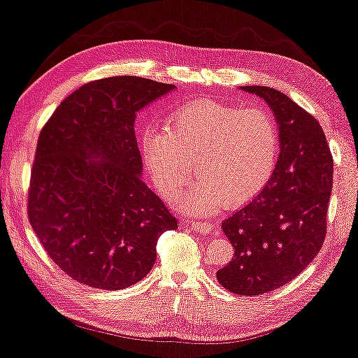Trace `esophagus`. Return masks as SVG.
Segmentation results:
<instances>
[{
	"instance_id": "34e87169",
	"label": "esophagus",
	"mask_w": 358,
	"mask_h": 358,
	"mask_svg": "<svg viewBox=\"0 0 358 358\" xmlns=\"http://www.w3.org/2000/svg\"><path fill=\"white\" fill-rule=\"evenodd\" d=\"M189 227L199 232V234H211L214 231V226L211 222H201V221H189Z\"/></svg>"
}]
</instances>
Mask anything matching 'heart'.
Returning a JSON list of instances; mask_svg holds the SVG:
<instances>
[{
    "instance_id": "obj_1",
    "label": "heart",
    "mask_w": 358,
    "mask_h": 358,
    "mask_svg": "<svg viewBox=\"0 0 358 358\" xmlns=\"http://www.w3.org/2000/svg\"><path fill=\"white\" fill-rule=\"evenodd\" d=\"M141 154L166 198L188 182L192 162L196 180L176 203L187 213L211 214L224 204L241 206L265 187L278 155V129L262 108L194 101L171 113L166 129L147 127Z\"/></svg>"
}]
</instances>
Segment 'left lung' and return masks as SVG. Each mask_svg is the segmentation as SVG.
Listing matches in <instances>:
<instances>
[{"label": "left lung", "instance_id": "obj_1", "mask_svg": "<svg viewBox=\"0 0 358 358\" xmlns=\"http://www.w3.org/2000/svg\"><path fill=\"white\" fill-rule=\"evenodd\" d=\"M241 90L268 104L280 154L260 193L222 221L234 259L216 276L229 292L259 296L296 278L321 250L334 162L322 127L292 98L270 87Z\"/></svg>", "mask_w": 358, "mask_h": 358}]
</instances>
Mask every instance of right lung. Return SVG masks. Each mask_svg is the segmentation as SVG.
Masks as SVG:
<instances>
[{"label": "right lung", "instance_id": "obj_1", "mask_svg": "<svg viewBox=\"0 0 358 358\" xmlns=\"http://www.w3.org/2000/svg\"><path fill=\"white\" fill-rule=\"evenodd\" d=\"M173 90L131 75L96 80L66 96L41 132L27 213L50 259L78 283H137L159 237L178 227L142 182L134 131L136 114Z\"/></svg>", "mask_w": 358, "mask_h": 358}]
</instances>
